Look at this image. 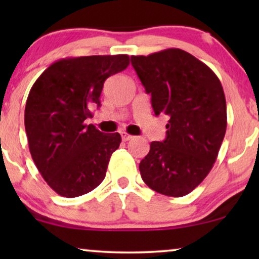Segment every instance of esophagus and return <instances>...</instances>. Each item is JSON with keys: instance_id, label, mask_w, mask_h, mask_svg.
<instances>
[{"instance_id": "34e87169", "label": "esophagus", "mask_w": 259, "mask_h": 259, "mask_svg": "<svg viewBox=\"0 0 259 259\" xmlns=\"http://www.w3.org/2000/svg\"><path fill=\"white\" fill-rule=\"evenodd\" d=\"M121 138H122L123 141H128V140H132L134 137L131 136V134H128V133H126V132H122L121 133Z\"/></svg>"}]
</instances>
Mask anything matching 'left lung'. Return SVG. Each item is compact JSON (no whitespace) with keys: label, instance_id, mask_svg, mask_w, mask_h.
Returning a JSON list of instances; mask_svg holds the SVG:
<instances>
[{"label":"left lung","instance_id":"obj_1","mask_svg":"<svg viewBox=\"0 0 259 259\" xmlns=\"http://www.w3.org/2000/svg\"><path fill=\"white\" fill-rule=\"evenodd\" d=\"M151 94L154 114L167 115L166 138L152 141L139 164L141 178L155 192L183 197L211 171L226 132V101L217 75L190 53L169 48L131 56Z\"/></svg>","mask_w":259,"mask_h":259}]
</instances>
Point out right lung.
Instances as JSON below:
<instances>
[{"label": "right lung", "mask_w": 259, "mask_h": 259, "mask_svg": "<svg viewBox=\"0 0 259 259\" xmlns=\"http://www.w3.org/2000/svg\"><path fill=\"white\" fill-rule=\"evenodd\" d=\"M128 65V55L61 59L31 87L24 109L29 151L46 183L60 196H82L105 179L121 137L102 133L84 120L100 106L106 79Z\"/></svg>", "instance_id": "1"}]
</instances>
